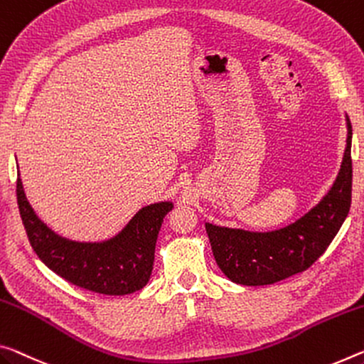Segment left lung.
Here are the masks:
<instances>
[{
  "label": "left lung",
  "instance_id": "1",
  "mask_svg": "<svg viewBox=\"0 0 364 364\" xmlns=\"http://www.w3.org/2000/svg\"><path fill=\"white\" fill-rule=\"evenodd\" d=\"M351 123L347 146L328 193L296 222L272 232L205 223L213 257L222 272L240 285H272L311 267L336 238L351 204Z\"/></svg>",
  "mask_w": 364,
  "mask_h": 364
}]
</instances>
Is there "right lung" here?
<instances>
[{
  "instance_id": "right-lung-1",
  "label": "right lung",
  "mask_w": 364,
  "mask_h": 364,
  "mask_svg": "<svg viewBox=\"0 0 364 364\" xmlns=\"http://www.w3.org/2000/svg\"><path fill=\"white\" fill-rule=\"evenodd\" d=\"M17 205L31 246L48 269L73 285L102 295H129L147 285L155 243L171 200L139 209L114 236L103 241H74L55 233L28 204L17 175Z\"/></svg>"
}]
</instances>
